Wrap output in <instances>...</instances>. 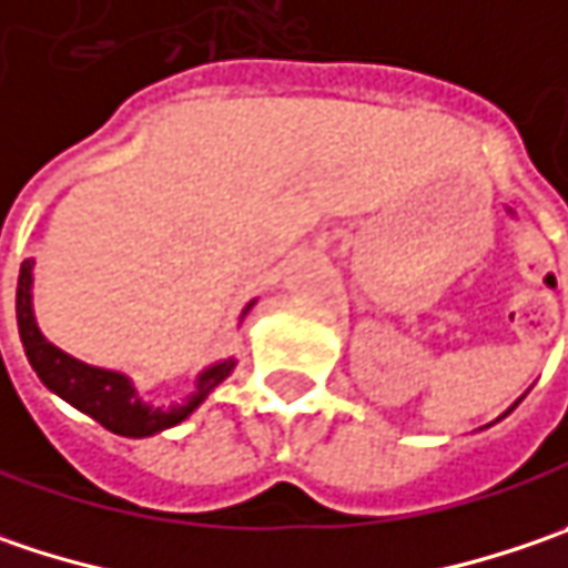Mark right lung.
<instances>
[{
    "instance_id": "1",
    "label": "right lung",
    "mask_w": 568,
    "mask_h": 568,
    "mask_svg": "<svg viewBox=\"0 0 568 568\" xmlns=\"http://www.w3.org/2000/svg\"><path fill=\"white\" fill-rule=\"evenodd\" d=\"M31 266L34 260L21 263L18 273V292H14V314H18V333L24 343V356L31 362V368L38 372V378L53 394H60L65 404L88 413L91 419H98L104 429L116 432V435H130V438H145L161 429H171L178 423H184L193 409L200 407L210 397L212 387L225 382L235 368V358L215 362L196 378V390L186 397L184 404L161 409L149 407L139 400L133 384L120 372H108V368H94L79 358L65 356L53 343L43 339V333L34 324V311H31Z\"/></svg>"
}]
</instances>
